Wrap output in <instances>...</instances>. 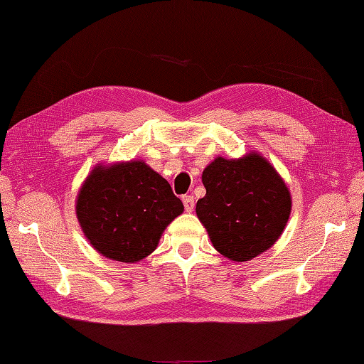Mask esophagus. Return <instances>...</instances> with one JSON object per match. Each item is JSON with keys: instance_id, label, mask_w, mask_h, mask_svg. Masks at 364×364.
<instances>
[{"instance_id": "34e87169", "label": "esophagus", "mask_w": 364, "mask_h": 364, "mask_svg": "<svg viewBox=\"0 0 364 364\" xmlns=\"http://www.w3.org/2000/svg\"><path fill=\"white\" fill-rule=\"evenodd\" d=\"M182 203H183V207L187 212H193V209H195V198L193 196H190V195L182 196Z\"/></svg>"}]
</instances>
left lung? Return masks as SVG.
<instances>
[{
  "label": "left lung",
  "mask_w": 364,
  "mask_h": 364,
  "mask_svg": "<svg viewBox=\"0 0 364 364\" xmlns=\"http://www.w3.org/2000/svg\"><path fill=\"white\" fill-rule=\"evenodd\" d=\"M205 196L196 215L215 250L231 261H250L283 234L291 215V193L261 154L215 159L203 171Z\"/></svg>",
  "instance_id": "obj_1"
}]
</instances>
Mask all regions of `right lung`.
<instances>
[{
    "label": "right lung",
    "instance_id": "obj_1",
    "mask_svg": "<svg viewBox=\"0 0 364 364\" xmlns=\"http://www.w3.org/2000/svg\"><path fill=\"white\" fill-rule=\"evenodd\" d=\"M182 212L171 185L141 160L95 166L77 196V218L89 243L127 264L149 256Z\"/></svg>",
    "mask_w": 364,
    "mask_h": 364
}]
</instances>
